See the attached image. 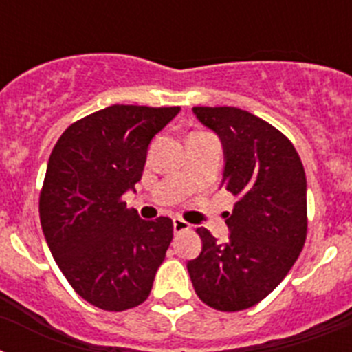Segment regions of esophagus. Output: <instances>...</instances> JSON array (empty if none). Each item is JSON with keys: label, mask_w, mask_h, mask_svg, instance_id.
Instances as JSON below:
<instances>
[{"label": "esophagus", "mask_w": 352, "mask_h": 352, "mask_svg": "<svg viewBox=\"0 0 352 352\" xmlns=\"http://www.w3.org/2000/svg\"><path fill=\"white\" fill-rule=\"evenodd\" d=\"M190 229V223L185 222V220L182 219H173V231L176 232V234H179V232L183 231H188Z\"/></svg>", "instance_id": "1"}]
</instances>
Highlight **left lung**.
Instances as JSON below:
<instances>
[{
    "label": "left lung",
    "mask_w": 352,
    "mask_h": 352,
    "mask_svg": "<svg viewBox=\"0 0 352 352\" xmlns=\"http://www.w3.org/2000/svg\"><path fill=\"white\" fill-rule=\"evenodd\" d=\"M223 149L220 188L236 195L219 243L199 227L203 248L186 263L197 296L222 312L259 303L284 280L307 236V178L284 133L238 107H194Z\"/></svg>",
    "instance_id": "obj_1"
}]
</instances>
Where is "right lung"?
I'll return each mask as SVG.
<instances>
[{"label": "right lung", "mask_w": 352, "mask_h": 352, "mask_svg": "<svg viewBox=\"0 0 352 352\" xmlns=\"http://www.w3.org/2000/svg\"><path fill=\"white\" fill-rule=\"evenodd\" d=\"M179 107L111 105L68 126L40 194V223L79 296L121 312L149 296L173 239V220H142L123 194L141 182L153 138Z\"/></svg>", "instance_id": "right-lung-1"}]
</instances>
